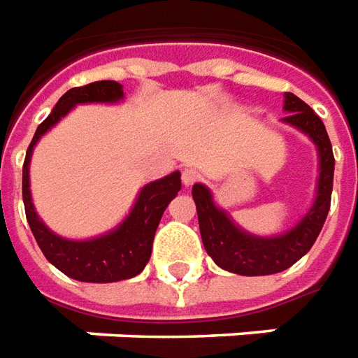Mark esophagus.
Returning a JSON list of instances; mask_svg holds the SVG:
<instances>
[{
  "mask_svg": "<svg viewBox=\"0 0 358 358\" xmlns=\"http://www.w3.org/2000/svg\"><path fill=\"white\" fill-rule=\"evenodd\" d=\"M181 179H183L185 187H191V185H194L196 181H201V173H199L196 169H193V167H187Z\"/></svg>",
  "mask_w": 358,
  "mask_h": 358,
  "instance_id": "esophagus-1",
  "label": "esophagus"
}]
</instances>
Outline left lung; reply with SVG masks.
Instances as JSON below:
<instances>
[{"label":"left lung","mask_w":358,"mask_h":358,"mask_svg":"<svg viewBox=\"0 0 358 358\" xmlns=\"http://www.w3.org/2000/svg\"><path fill=\"white\" fill-rule=\"evenodd\" d=\"M282 108L288 113L282 118V122L304 132L315 144L320 157L315 201L312 208L306 212V216L294 228L273 238L253 236L250 231L241 230L238 224L231 222L228 212L216 206L208 187L201 183L193 185V199L196 204L204 250L218 267L236 275H245V277L275 275L292 267L314 245L329 212L335 157L324 122L294 93L285 95Z\"/></svg>","instance_id":"obj_1"}]
</instances>
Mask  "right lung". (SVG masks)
Segmentation results:
<instances>
[{
	"mask_svg": "<svg viewBox=\"0 0 358 358\" xmlns=\"http://www.w3.org/2000/svg\"><path fill=\"white\" fill-rule=\"evenodd\" d=\"M124 97L122 85L117 81H93L83 87L66 91L41 122L34 132L33 142L27 150L23 164V203L27 222L34 240L54 267L64 275L81 282H117L140 275L152 255V243L159 220L167 204L181 191V173L173 171L164 179H157L142 187L136 203L128 216L115 230L97 236L93 240H66L50 228H46L34 210L29 181V164L36 142L50 130L62 117L80 103H118Z\"/></svg>",
	"mask_w": 358,
	"mask_h": 358,
	"instance_id": "1",
	"label": "right lung"
}]
</instances>
